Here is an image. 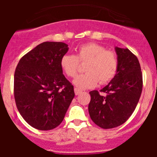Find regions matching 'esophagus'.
I'll return each instance as SVG.
<instances>
[{"mask_svg": "<svg viewBox=\"0 0 157 157\" xmlns=\"http://www.w3.org/2000/svg\"><path fill=\"white\" fill-rule=\"evenodd\" d=\"M81 93H82V90H80L79 89L75 88V95H78V94H80Z\"/></svg>", "mask_w": 157, "mask_h": 157, "instance_id": "esophagus-1", "label": "esophagus"}]
</instances>
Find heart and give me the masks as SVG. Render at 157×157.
I'll return each mask as SVG.
<instances>
[{
  "label": "heart",
  "mask_w": 157,
  "mask_h": 157,
  "mask_svg": "<svg viewBox=\"0 0 157 157\" xmlns=\"http://www.w3.org/2000/svg\"><path fill=\"white\" fill-rule=\"evenodd\" d=\"M79 63H86L84 74L79 75L73 81L78 89L92 88L99 82L105 84L114 78L119 61L116 52L106 50L103 45L90 42L78 48L77 54H65L60 59L59 66L63 74L74 78L79 69Z\"/></svg>",
  "instance_id": "b5f03b06"
}]
</instances>
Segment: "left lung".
Returning <instances> with one entry per match:
<instances>
[{"instance_id":"left-lung-1","label":"left lung","mask_w":157,"mask_h":157,"mask_svg":"<svg viewBox=\"0 0 157 157\" xmlns=\"http://www.w3.org/2000/svg\"><path fill=\"white\" fill-rule=\"evenodd\" d=\"M119 66L116 75L101 90L90 92L89 113L98 127L111 129L125 123L138 105L142 91V73L137 56L128 48L116 47Z\"/></svg>"}]
</instances>
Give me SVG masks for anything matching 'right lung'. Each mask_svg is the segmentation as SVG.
I'll use <instances>...</instances> for the list:
<instances>
[{"instance_id":"add662e5","label":"right lung","mask_w":157,"mask_h":157,"mask_svg":"<svg viewBox=\"0 0 157 157\" xmlns=\"http://www.w3.org/2000/svg\"><path fill=\"white\" fill-rule=\"evenodd\" d=\"M63 42L45 41L20 59L14 75V97L22 117L34 128H56L75 97L59 61L68 51Z\"/></svg>"}]
</instances>
